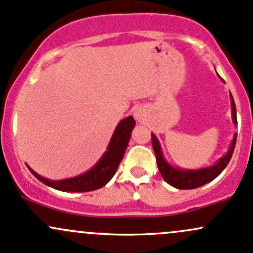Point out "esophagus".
<instances>
[{
    "instance_id": "obj_1",
    "label": "esophagus",
    "mask_w": 253,
    "mask_h": 253,
    "mask_svg": "<svg viewBox=\"0 0 253 253\" xmlns=\"http://www.w3.org/2000/svg\"><path fill=\"white\" fill-rule=\"evenodd\" d=\"M134 118H135V120H138V121H140V120H142V110H139V109H135L134 110Z\"/></svg>"
}]
</instances>
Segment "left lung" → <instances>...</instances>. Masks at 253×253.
I'll list each match as a JSON object with an SVG mask.
<instances>
[{
    "mask_svg": "<svg viewBox=\"0 0 253 253\" xmlns=\"http://www.w3.org/2000/svg\"><path fill=\"white\" fill-rule=\"evenodd\" d=\"M224 81V80H223ZM230 100H232V116H233V122L235 125H238V120H236V109H235V103H234L233 95L230 93ZM236 135L234 134V139L230 145L229 150L225 154L223 158H220L213 166L205 167V169H177V167L171 166L166 160H165L164 155H162L160 143H159L158 138L155 137V134L151 133V144H153L154 153L156 156V162H158L159 171L162 175L165 180L169 183L172 187L177 188V189H195V188L201 187V185L206 184V183L211 182L214 178L218 177L222 173L223 169L227 167V165L229 164L230 159H232L234 148H235L236 143Z\"/></svg>",
    "mask_w": 253,
    "mask_h": 253,
    "instance_id": "1",
    "label": "left lung"
}]
</instances>
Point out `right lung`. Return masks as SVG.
Instances as JSON below:
<instances>
[{
    "label": "right lung",
    "mask_w": 253,
    "mask_h": 253,
    "mask_svg": "<svg viewBox=\"0 0 253 253\" xmlns=\"http://www.w3.org/2000/svg\"><path fill=\"white\" fill-rule=\"evenodd\" d=\"M134 126L135 121L132 116L120 121L102 159L89 171L84 174H80L78 177L62 180H49L37 174L30 167L29 169L40 182L57 190L69 191V193L70 191L71 193H84V191L99 189V188L104 187L118 171V167L124 158L129 138H131V132Z\"/></svg>",
    "instance_id": "obj_1"
}]
</instances>
